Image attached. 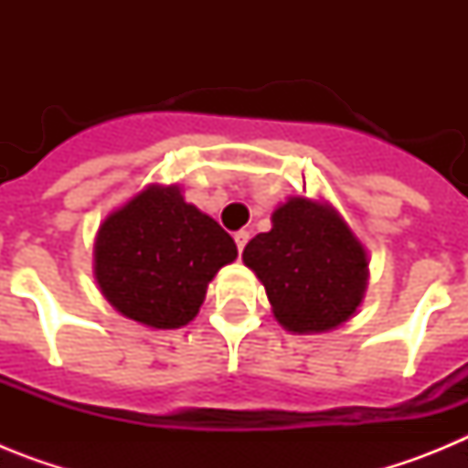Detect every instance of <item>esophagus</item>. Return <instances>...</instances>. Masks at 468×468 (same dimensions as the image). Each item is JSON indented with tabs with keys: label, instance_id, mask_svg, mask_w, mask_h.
Here are the masks:
<instances>
[{
	"label": "esophagus",
	"instance_id": "obj_1",
	"mask_svg": "<svg viewBox=\"0 0 468 468\" xmlns=\"http://www.w3.org/2000/svg\"><path fill=\"white\" fill-rule=\"evenodd\" d=\"M248 239H250V231H246V229H241V231H237V234H234V241H237L239 253H243V248H246Z\"/></svg>",
	"mask_w": 468,
	"mask_h": 468
}]
</instances>
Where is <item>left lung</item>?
Returning a JSON list of instances; mask_svg holds the SVG:
<instances>
[{"label":"left lung","instance_id":"1","mask_svg":"<svg viewBox=\"0 0 468 468\" xmlns=\"http://www.w3.org/2000/svg\"><path fill=\"white\" fill-rule=\"evenodd\" d=\"M243 262L262 281L276 321L291 333L337 328L366 295V248L333 206L312 198L281 204L271 229L243 248Z\"/></svg>","mask_w":468,"mask_h":468}]
</instances>
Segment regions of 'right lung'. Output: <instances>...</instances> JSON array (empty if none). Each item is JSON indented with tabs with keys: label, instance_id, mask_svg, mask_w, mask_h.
<instances>
[{
	"label": "right lung",
	"instance_id": "right-lung-1",
	"mask_svg": "<svg viewBox=\"0 0 468 468\" xmlns=\"http://www.w3.org/2000/svg\"><path fill=\"white\" fill-rule=\"evenodd\" d=\"M237 243L187 204L177 185H150L105 218L95 237V281L112 307L159 330L183 328L204 304Z\"/></svg>",
	"mask_w": 468,
	"mask_h": 468
}]
</instances>
